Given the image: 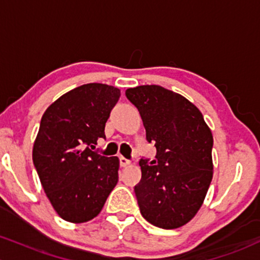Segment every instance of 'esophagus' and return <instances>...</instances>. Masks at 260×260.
<instances>
[{
	"label": "esophagus",
	"mask_w": 260,
	"mask_h": 260,
	"mask_svg": "<svg viewBox=\"0 0 260 260\" xmlns=\"http://www.w3.org/2000/svg\"><path fill=\"white\" fill-rule=\"evenodd\" d=\"M131 164L129 160H127L126 157L123 156H120V165L122 166V168H126V166H128Z\"/></svg>",
	"instance_id": "1"
}]
</instances>
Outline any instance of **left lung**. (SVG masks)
I'll return each instance as SVG.
<instances>
[{"mask_svg": "<svg viewBox=\"0 0 260 260\" xmlns=\"http://www.w3.org/2000/svg\"><path fill=\"white\" fill-rule=\"evenodd\" d=\"M126 96L156 148L155 160L139 161L142 180L134 192L140 213L157 228H181L198 213L213 180L210 128L198 107L160 85L129 88Z\"/></svg>", "mask_w": 260, "mask_h": 260, "instance_id": "left-lung-1", "label": "left lung"}]
</instances>
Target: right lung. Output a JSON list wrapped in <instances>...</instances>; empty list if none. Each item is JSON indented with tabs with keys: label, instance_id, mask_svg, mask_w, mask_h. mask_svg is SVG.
I'll list each match as a JSON object with an SVG mask.
<instances>
[{
	"label": "right lung",
	"instance_id": "obj_1",
	"mask_svg": "<svg viewBox=\"0 0 260 260\" xmlns=\"http://www.w3.org/2000/svg\"><path fill=\"white\" fill-rule=\"evenodd\" d=\"M121 96L118 88L89 83L59 96L46 109L32 162L50 203L68 222L99 215L118 182L120 160L101 156L89 147L105 138V123Z\"/></svg>",
	"mask_w": 260,
	"mask_h": 260
}]
</instances>
